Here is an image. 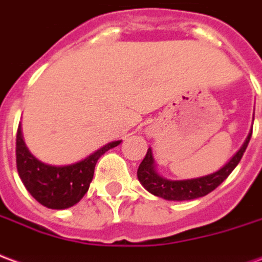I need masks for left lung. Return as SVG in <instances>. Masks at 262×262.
<instances>
[{
  "mask_svg": "<svg viewBox=\"0 0 262 262\" xmlns=\"http://www.w3.org/2000/svg\"><path fill=\"white\" fill-rule=\"evenodd\" d=\"M251 134H253V127L244 144L242 145V148L233 155L232 159L229 160L226 165H223L219 170L213 171L211 174L195 177V179H187V180H169L163 176H160L156 170V163L152 156V149L149 148L137 171L139 183L150 194L160 196L167 201H191L200 196L207 195L213 191L219 184H222L223 181L228 179V176L234 170V167L238 165L240 159L243 158V154L247 149Z\"/></svg>",
  "mask_w": 262,
  "mask_h": 262,
  "instance_id": "left-lung-1",
  "label": "left lung"
}]
</instances>
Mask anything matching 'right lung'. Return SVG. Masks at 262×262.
Wrapping results in <instances>:
<instances>
[{"mask_svg": "<svg viewBox=\"0 0 262 262\" xmlns=\"http://www.w3.org/2000/svg\"><path fill=\"white\" fill-rule=\"evenodd\" d=\"M121 144L103 145L85 159L64 166L47 165L30 154L25 144L22 127L16 134V167L20 180L34 200L50 209H67L81 201L91 186L99 158Z\"/></svg>", "mask_w": 262, "mask_h": 262, "instance_id": "1", "label": "right lung"}]
</instances>
